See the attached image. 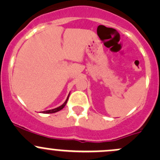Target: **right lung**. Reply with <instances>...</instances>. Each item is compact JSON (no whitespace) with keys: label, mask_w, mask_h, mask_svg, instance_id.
<instances>
[{"label":"right lung","mask_w":160,"mask_h":160,"mask_svg":"<svg viewBox=\"0 0 160 160\" xmlns=\"http://www.w3.org/2000/svg\"><path fill=\"white\" fill-rule=\"evenodd\" d=\"M69 96H70V93H69L68 97H67V100H66V101H65V102H64L63 104H62V105H60V106H59V107H58V108H54V109H52V110L45 111H43L42 113H45V114H52V113H56V112H57V111H59L62 110V109L64 107H65L66 104H67V101H68Z\"/></svg>","instance_id":"right-lung-1"}]
</instances>
